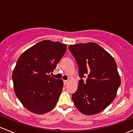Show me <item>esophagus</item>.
<instances>
[{"label": "esophagus", "mask_w": 133, "mask_h": 133, "mask_svg": "<svg viewBox=\"0 0 133 133\" xmlns=\"http://www.w3.org/2000/svg\"><path fill=\"white\" fill-rule=\"evenodd\" d=\"M68 83V80H64V85H67V83Z\"/></svg>", "instance_id": "obj_1"}]
</instances>
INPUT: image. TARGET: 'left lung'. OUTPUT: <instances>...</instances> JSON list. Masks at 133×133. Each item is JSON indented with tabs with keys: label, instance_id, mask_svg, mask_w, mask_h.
<instances>
[{
	"label": "left lung",
	"instance_id": "obj_1",
	"mask_svg": "<svg viewBox=\"0 0 133 133\" xmlns=\"http://www.w3.org/2000/svg\"><path fill=\"white\" fill-rule=\"evenodd\" d=\"M68 49L76 59L81 78L72 96L74 104L85 115L99 114L114 100L121 85L116 62L94 43L70 45Z\"/></svg>",
	"mask_w": 133,
	"mask_h": 133
}]
</instances>
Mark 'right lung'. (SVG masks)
<instances>
[{"label":"right lung","instance_id":"right-lung-1","mask_svg":"<svg viewBox=\"0 0 133 133\" xmlns=\"http://www.w3.org/2000/svg\"><path fill=\"white\" fill-rule=\"evenodd\" d=\"M66 50V44L44 40L19 56L12 75L14 90L19 101L31 112L44 114L57 104L63 81L48 74L55 69Z\"/></svg>","mask_w":133,"mask_h":133}]
</instances>
